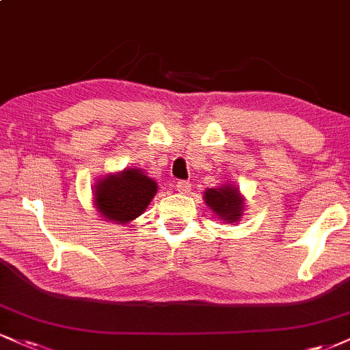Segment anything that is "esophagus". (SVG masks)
I'll return each instance as SVG.
<instances>
[{
	"mask_svg": "<svg viewBox=\"0 0 350 350\" xmlns=\"http://www.w3.org/2000/svg\"><path fill=\"white\" fill-rule=\"evenodd\" d=\"M176 187H178L179 193H187L189 191H191V184H189L187 180H179V183L176 184Z\"/></svg>",
	"mask_w": 350,
	"mask_h": 350,
	"instance_id": "obj_1",
	"label": "esophagus"
}]
</instances>
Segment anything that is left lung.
I'll return each instance as SVG.
<instances>
[{"instance_id": "obj_1", "label": "left lung", "mask_w": 350, "mask_h": 350, "mask_svg": "<svg viewBox=\"0 0 350 350\" xmlns=\"http://www.w3.org/2000/svg\"><path fill=\"white\" fill-rule=\"evenodd\" d=\"M204 200L207 207L215 213L218 220L238 223L243 218L246 199L239 192V187L234 186V184L226 183L218 187L207 189L204 192Z\"/></svg>"}]
</instances>
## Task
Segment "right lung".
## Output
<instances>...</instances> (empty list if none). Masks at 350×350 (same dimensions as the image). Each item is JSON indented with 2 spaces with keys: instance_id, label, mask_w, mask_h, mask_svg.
<instances>
[{
  "instance_id": "1",
  "label": "right lung",
  "mask_w": 350,
  "mask_h": 350,
  "mask_svg": "<svg viewBox=\"0 0 350 350\" xmlns=\"http://www.w3.org/2000/svg\"><path fill=\"white\" fill-rule=\"evenodd\" d=\"M158 192L157 180L138 167L109 172L92 187V204L100 218L125 225L145 212Z\"/></svg>"
}]
</instances>
